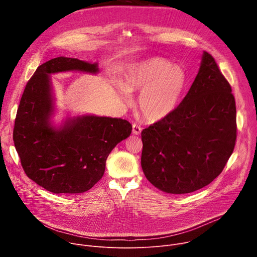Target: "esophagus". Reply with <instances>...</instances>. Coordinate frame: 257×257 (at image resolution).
Segmentation results:
<instances>
[{"label": "esophagus", "mask_w": 257, "mask_h": 257, "mask_svg": "<svg viewBox=\"0 0 257 257\" xmlns=\"http://www.w3.org/2000/svg\"><path fill=\"white\" fill-rule=\"evenodd\" d=\"M132 132H133V134H135V135H139L140 133H141V131H142V128L139 126V125H137V124H133L132 125Z\"/></svg>", "instance_id": "esophagus-1"}]
</instances>
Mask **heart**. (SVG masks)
Instances as JSON below:
<instances>
[{"mask_svg":"<svg viewBox=\"0 0 257 257\" xmlns=\"http://www.w3.org/2000/svg\"><path fill=\"white\" fill-rule=\"evenodd\" d=\"M187 83L185 70L162 58H153L133 64L126 74L124 86H117L118 95L125 101L130 91L141 90L138 105L150 122H159L170 116L179 104Z\"/></svg>","mask_w":257,"mask_h":257,"instance_id":"obj_1","label":"heart"}]
</instances>
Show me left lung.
<instances>
[{
  "label": "left lung",
  "instance_id": "8db88e82",
  "mask_svg": "<svg viewBox=\"0 0 257 257\" xmlns=\"http://www.w3.org/2000/svg\"><path fill=\"white\" fill-rule=\"evenodd\" d=\"M232 88L206 52L186 96L167 118L141 132L142 171L158 189L185 194L222 173L236 141Z\"/></svg>",
  "mask_w": 257,
  "mask_h": 257
}]
</instances>
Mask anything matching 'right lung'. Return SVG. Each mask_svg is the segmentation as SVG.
<instances>
[{"mask_svg":"<svg viewBox=\"0 0 257 257\" xmlns=\"http://www.w3.org/2000/svg\"><path fill=\"white\" fill-rule=\"evenodd\" d=\"M97 74V63L59 57L41 65L27 82L17 111L13 140L29 179L46 190L83 193L101 179L115 146L130 136L132 125L121 118L90 114L64 116L56 123L52 74Z\"/></svg>","mask_w":257,"mask_h":257,"instance_id":"add662e5","label":"right lung"}]
</instances>
